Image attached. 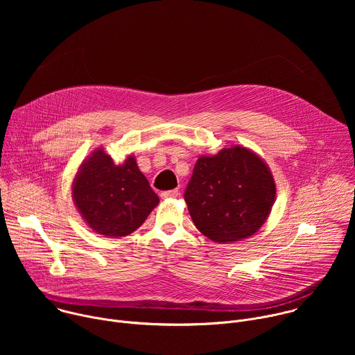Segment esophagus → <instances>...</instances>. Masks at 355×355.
I'll list each match as a JSON object with an SVG mask.
<instances>
[{
	"label": "esophagus",
	"instance_id": "obj_1",
	"mask_svg": "<svg viewBox=\"0 0 355 355\" xmlns=\"http://www.w3.org/2000/svg\"><path fill=\"white\" fill-rule=\"evenodd\" d=\"M178 196V189H170V191H164L162 192V198L163 199H173Z\"/></svg>",
	"mask_w": 355,
	"mask_h": 355
}]
</instances>
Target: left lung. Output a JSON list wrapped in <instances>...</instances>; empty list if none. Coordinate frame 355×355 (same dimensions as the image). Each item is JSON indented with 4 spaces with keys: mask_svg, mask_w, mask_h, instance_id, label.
Segmentation results:
<instances>
[{
    "mask_svg": "<svg viewBox=\"0 0 355 355\" xmlns=\"http://www.w3.org/2000/svg\"><path fill=\"white\" fill-rule=\"evenodd\" d=\"M267 163L243 146L200 156L184 199L196 229L215 243H234L259 232L275 202Z\"/></svg>",
    "mask_w": 355,
    "mask_h": 355,
    "instance_id": "8db88e82",
    "label": "left lung"
}]
</instances>
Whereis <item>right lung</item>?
<instances>
[{
	"label": "right lung",
	"mask_w": 355,
	"mask_h": 355,
	"mask_svg": "<svg viewBox=\"0 0 355 355\" xmlns=\"http://www.w3.org/2000/svg\"><path fill=\"white\" fill-rule=\"evenodd\" d=\"M71 195L85 223L107 237L133 233L160 202L135 156L115 164L103 147L95 148L78 167Z\"/></svg>",
	"instance_id": "right-lung-1"
}]
</instances>
